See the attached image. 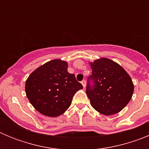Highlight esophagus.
Returning a JSON list of instances; mask_svg holds the SVG:
<instances>
[{
	"label": "esophagus",
	"instance_id": "obj_1",
	"mask_svg": "<svg viewBox=\"0 0 149 149\" xmlns=\"http://www.w3.org/2000/svg\"><path fill=\"white\" fill-rule=\"evenodd\" d=\"M81 84H82L84 88H85V86H86V81H85V80H83V81H81Z\"/></svg>",
	"mask_w": 149,
	"mask_h": 149
}]
</instances>
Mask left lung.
<instances>
[{
	"instance_id": "obj_1",
	"label": "left lung",
	"mask_w": 149,
	"mask_h": 149,
	"mask_svg": "<svg viewBox=\"0 0 149 149\" xmlns=\"http://www.w3.org/2000/svg\"><path fill=\"white\" fill-rule=\"evenodd\" d=\"M92 74L87 79L86 93L93 108L101 114L113 115L128 104L134 84L122 66L107 58L90 63Z\"/></svg>"
}]
</instances>
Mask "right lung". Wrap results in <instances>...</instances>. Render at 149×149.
I'll return each instance as SVG.
<instances>
[{
    "instance_id": "obj_1",
    "label": "right lung",
    "mask_w": 149,
    "mask_h": 149,
    "mask_svg": "<svg viewBox=\"0 0 149 149\" xmlns=\"http://www.w3.org/2000/svg\"><path fill=\"white\" fill-rule=\"evenodd\" d=\"M67 68L66 62L51 60L36 68L27 78L26 95L40 113L50 117L63 114L70 107L74 95L83 88Z\"/></svg>"
}]
</instances>
